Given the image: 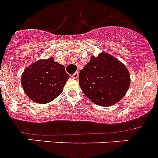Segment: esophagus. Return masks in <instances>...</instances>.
Returning <instances> with one entry per match:
<instances>
[{
	"label": "esophagus",
	"instance_id": "34e87169",
	"mask_svg": "<svg viewBox=\"0 0 158 158\" xmlns=\"http://www.w3.org/2000/svg\"><path fill=\"white\" fill-rule=\"evenodd\" d=\"M71 78H73V79H78V78H79V72H75V74H73V75H71Z\"/></svg>",
	"mask_w": 158,
	"mask_h": 158
}]
</instances>
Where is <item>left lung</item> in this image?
Masks as SVG:
<instances>
[{
  "instance_id": "8db88e82",
  "label": "left lung",
  "mask_w": 158,
  "mask_h": 158,
  "mask_svg": "<svg viewBox=\"0 0 158 158\" xmlns=\"http://www.w3.org/2000/svg\"><path fill=\"white\" fill-rule=\"evenodd\" d=\"M130 74L125 65L106 52L92 56L80 70L79 83L93 103L110 106L118 102L130 86Z\"/></svg>"
}]
</instances>
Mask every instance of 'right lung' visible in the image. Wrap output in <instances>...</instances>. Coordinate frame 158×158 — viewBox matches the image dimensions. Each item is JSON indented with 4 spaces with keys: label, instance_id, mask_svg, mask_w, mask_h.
Instances as JSON below:
<instances>
[{
    "label": "right lung",
    "instance_id": "add662e5",
    "mask_svg": "<svg viewBox=\"0 0 158 158\" xmlns=\"http://www.w3.org/2000/svg\"><path fill=\"white\" fill-rule=\"evenodd\" d=\"M69 78L65 66L49 57L35 61L26 68L22 75L21 83L31 100L46 104L61 94Z\"/></svg>",
    "mask_w": 158,
    "mask_h": 158
}]
</instances>
